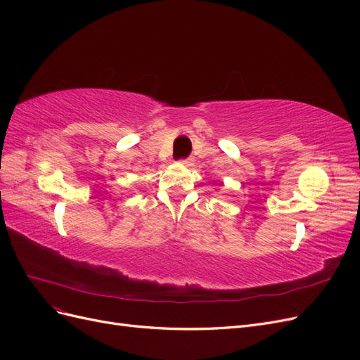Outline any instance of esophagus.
Masks as SVG:
<instances>
[{
  "mask_svg": "<svg viewBox=\"0 0 360 360\" xmlns=\"http://www.w3.org/2000/svg\"><path fill=\"white\" fill-rule=\"evenodd\" d=\"M193 162H195V159H193V158H189V159H183V160H181L183 165H186V167H191V165H193Z\"/></svg>",
  "mask_w": 360,
  "mask_h": 360,
  "instance_id": "obj_1",
  "label": "esophagus"
}]
</instances>
